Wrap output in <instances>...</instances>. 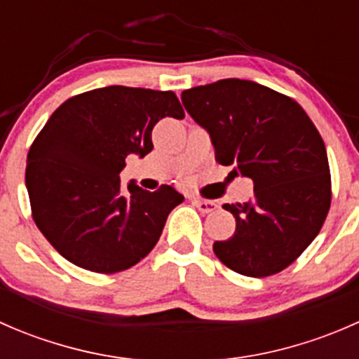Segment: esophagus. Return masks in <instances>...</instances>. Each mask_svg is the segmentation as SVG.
<instances>
[{"label": "esophagus", "mask_w": 359, "mask_h": 359, "mask_svg": "<svg viewBox=\"0 0 359 359\" xmlns=\"http://www.w3.org/2000/svg\"><path fill=\"white\" fill-rule=\"evenodd\" d=\"M193 205L196 206L198 210H200L201 213H212L217 210V203L215 201H208V200H198V198H194L193 200Z\"/></svg>", "instance_id": "1"}]
</instances>
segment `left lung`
I'll list each match as a JSON object with an SVG mask.
<instances>
[{"instance_id":"left-lung-1","label":"left lung","mask_w":359,"mask_h":359,"mask_svg":"<svg viewBox=\"0 0 359 359\" xmlns=\"http://www.w3.org/2000/svg\"><path fill=\"white\" fill-rule=\"evenodd\" d=\"M208 130L215 161L253 180V200L224 205L236 231L215 241L220 262L266 278L295 262L323 227L332 203L327 149L306 111L288 95L247 79H220L182 92Z\"/></svg>"}]
</instances>
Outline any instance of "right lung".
Instances as JSON below:
<instances>
[{"label": "right lung", "instance_id": "add662e5", "mask_svg": "<svg viewBox=\"0 0 359 359\" xmlns=\"http://www.w3.org/2000/svg\"><path fill=\"white\" fill-rule=\"evenodd\" d=\"M184 118L173 92L106 86L67 99L27 153L25 186L36 226L74 266L112 274L135 266L158 243L184 196L121 187L128 154L153 151L159 119Z\"/></svg>", "mask_w": 359, "mask_h": 359}]
</instances>
